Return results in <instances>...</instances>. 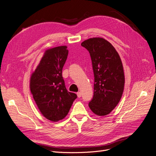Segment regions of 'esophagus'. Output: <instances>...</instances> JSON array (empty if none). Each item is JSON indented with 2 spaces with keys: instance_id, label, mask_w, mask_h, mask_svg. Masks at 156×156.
I'll use <instances>...</instances> for the list:
<instances>
[{
  "instance_id": "34e87169",
  "label": "esophagus",
  "mask_w": 156,
  "mask_h": 156,
  "mask_svg": "<svg viewBox=\"0 0 156 156\" xmlns=\"http://www.w3.org/2000/svg\"><path fill=\"white\" fill-rule=\"evenodd\" d=\"M76 94H77V96L78 97V98H80L81 97V93H80V92H78V93H76Z\"/></svg>"
}]
</instances>
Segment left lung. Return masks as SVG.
<instances>
[{"mask_svg":"<svg viewBox=\"0 0 156 156\" xmlns=\"http://www.w3.org/2000/svg\"><path fill=\"white\" fill-rule=\"evenodd\" d=\"M81 45L89 52L94 75V96L89 107L97 116H105L117 106L123 93L122 60L114 46L103 38H90Z\"/></svg>","mask_w":156,"mask_h":156,"instance_id":"obj_1","label":"left lung"}]
</instances>
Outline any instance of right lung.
I'll return each instance as SVG.
<instances>
[{
	"label": "right lung",
	"instance_id": "1",
	"mask_svg": "<svg viewBox=\"0 0 156 156\" xmlns=\"http://www.w3.org/2000/svg\"><path fill=\"white\" fill-rule=\"evenodd\" d=\"M67 48L62 45L45 50L30 78V90L40 113L54 122L67 116L77 98L76 94L67 91L62 77Z\"/></svg>",
	"mask_w": 156,
	"mask_h": 156
}]
</instances>
